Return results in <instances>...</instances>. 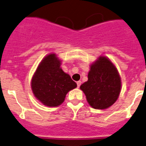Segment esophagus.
Returning a JSON list of instances; mask_svg holds the SVG:
<instances>
[{
  "mask_svg": "<svg viewBox=\"0 0 146 146\" xmlns=\"http://www.w3.org/2000/svg\"><path fill=\"white\" fill-rule=\"evenodd\" d=\"M76 84H77V87H80V86L81 85V81H77L76 82Z\"/></svg>",
  "mask_w": 146,
  "mask_h": 146,
  "instance_id": "esophagus-1",
  "label": "esophagus"
}]
</instances>
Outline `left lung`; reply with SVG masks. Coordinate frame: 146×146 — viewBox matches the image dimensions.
Listing matches in <instances>:
<instances>
[{"mask_svg": "<svg viewBox=\"0 0 146 146\" xmlns=\"http://www.w3.org/2000/svg\"><path fill=\"white\" fill-rule=\"evenodd\" d=\"M90 106L104 110L115 103L121 90L117 68L106 56H99L90 64L88 80L80 86Z\"/></svg>", "mask_w": 146, "mask_h": 146, "instance_id": "1", "label": "left lung"}]
</instances>
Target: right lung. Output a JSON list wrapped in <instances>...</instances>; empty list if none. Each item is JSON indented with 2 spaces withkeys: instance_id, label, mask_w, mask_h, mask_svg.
<instances>
[{
  "instance_id": "right-lung-1",
  "label": "right lung",
  "mask_w": 146,
  "mask_h": 146,
  "mask_svg": "<svg viewBox=\"0 0 146 146\" xmlns=\"http://www.w3.org/2000/svg\"><path fill=\"white\" fill-rule=\"evenodd\" d=\"M61 62L56 54L47 55L40 62L31 80L35 98L47 107L59 106L66 94L77 87L60 67Z\"/></svg>"
}]
</instances>
